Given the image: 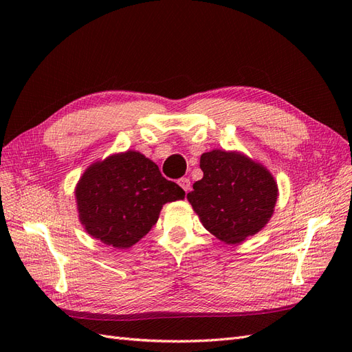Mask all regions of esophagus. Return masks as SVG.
Returning <instances> with one entry per match:
<instances>
[{
  "label": "esophagus",
  "instance_id": "obj_1",
  "mask_svg": "<svg viewBox=\"0 0 352 352\" xmlns=\"http://www.w3.org/2000/svg\"><path fill=\"white\" fill-rule=\"evenodd\" d=\"M177 184H179L180 188L185 190V192H189V190H190V180L188 177H180L177 180Z\"/></svg>",
  "mask_w": 352,
  "mask_h": 352
}]
</instances>
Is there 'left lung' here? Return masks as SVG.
<instances>
[{
    "mask_svg": "<svg viewBox=\"0 0 352 352\" xmlns=\"http://www.w3.org/2000/svg\"><path fill=\"white\" fill-rule=\"evenodd\" d=\"M201 180L188 199L204 228L226 243H239L264 228L273 214L278 185L263 166L236 153L201 155Z\"/></svg>",
    "mask_w": 352,
    "mask_h": 352,
    "instance_id": "left-lung-1",
    "label": "left lung"
}]
</instances>
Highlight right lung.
Returning <instances> with one entry per match:
<instances>
[{
    "label": "right lung",
    "mask_w": 352,
    "mask_h": 352,
    "mask_svg": "<svg viewBox=\"0 0 352 352\" xmlns=\"http://www.w3.org/2000/svg\"><path fill=\"white\" fill-rule=\"evenodd\" d=\"M182 198V188L163 177L155 163L135 151L91 166L76 188L85 229L95 239L122 250L151 230L163 204Z\"/></svg>",
    "instance_id": "add662e5"
}]
</instances>
